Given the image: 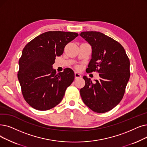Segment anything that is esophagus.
I'll use <instances>...</instances> for the list:
<instances>
[{
  "instance_id": "1",
  "label": "esophagus",
  "mask_w": 147,
  "mask_h": 147,
  "mask_svg": "<svg viewBox=\"0 0 147 147\" xmlns=\"http://www.w3.org/2000/svg\"><path fill=\"white\" fill-rule=\"evenodd\" d=\"M74 78H75V79H79V78H81V75H80L79 73H77V72H76V73H74Z\"/></svg>"
}]
</instances>
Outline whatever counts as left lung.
Wrapping results in <instances>:
<instances>
[{
  "mask_svg": "<svg viewBox=\"0 0 147 147\" xmlns=\"http://www.w3.org/2000/svg\"><path fill=\"white\" fill-rule=\"evenodd\" d=\"M80 35L92 47L91 59L86 71H97L100 76L95 84L84 76L85 85L80 90L81 97L94 112H108L124 96L130 76L129 59L121 44L103 33L82 32Z\"/></svg>",
  "mask_w": 147,
  "mask_h": 147,
  "instance_id": "left-lung-1",
  "label": "left lung"
}]
</instances>
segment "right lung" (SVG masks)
I'll return each instance as SVG.
<instances>
[{
  "label": "right lung",
  "mask_w": 147,
  "mask_h": 147,
  "mask_svg": "<svg viewBox=\"0 0 147 147\" xmlns=\"http://www.w3.org/2000/svg\"><path fill=\"white\" fill-rule=\"evenodd\" d=\"M78 36L71 32L49 31L28 42L19 59L17 77L23 96L35 109L47 111L62 101L74 79L71 69L56 74L53 64L67 44Z\"/></svg>",
  "instance_id": "1"
}]
</instances>
